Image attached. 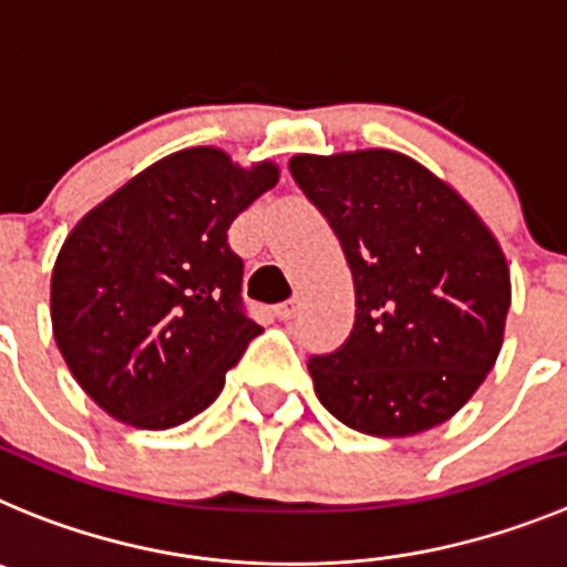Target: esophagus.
Here are the masks:
<instances>
[{
    "instance_id": "34e87169",
    "label": "esophagus",
    "mask_w": 567,
    "mask_h": 567,
    "mask_svg": "<svg viewBox=\"0 0 567 567\" xmlns=\"http://www.w3.org/2000/svg\"><path fill=\"white\" fill-rule=\"evenodd\" d=\"M299 310H301V301L290 299V301H285V305H279L274 313H277L279 321H290V319H296V316H299Z\"/></svg>"
}]
</instances>
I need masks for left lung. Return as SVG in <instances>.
<instances>
[{
  "label": "left lung",
  "instance_id": "8db88e82",
  "mask_svg": "<svg viewBox=\"0 0 567 567\" xmlns=\"http://www.w3.org/2000/svg\"><path fill=\"white\" fill-rule=\"evenodd\" d=\"M355 282V327L310 358L316 396L352 431L405 439L451 420L492 372L512 301L498 237L456 187L389 147L296 153Z\"/></svg>",
  "mask_w": 567,
  "mask_h": 567
}]
</instances>
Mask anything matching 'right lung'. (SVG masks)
Here are the masks:
<instances>
[{"mask_svg": "<svg viewBox=\"0 0 567 567\" xmlns=\"http://www.w3.org/2000/svg\"><path fill=\"white\" fill-rule=\"evenodd\" d=\"M279 182L220 147H184L89 209L58 251L52 336L94 403L142 431L212 405L262 327L240 310L243 259L226 231Z\"/></svg>", "mask_w": 567, "mask_h": 567, "instance_id": "right-lung-1", "label": "right lung"}]
</instances>
